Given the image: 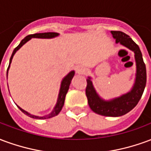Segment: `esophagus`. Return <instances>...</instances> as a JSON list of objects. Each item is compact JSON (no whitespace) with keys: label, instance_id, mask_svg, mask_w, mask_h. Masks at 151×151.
Returning a JSON list of instances; mask_svg holds the SVG:
<instances>
[{"label":"esophagus","instance_id":"esophagus-1","mask_svg":"<svg viewBox=\"0 0 151 151\" xmlns=\"http://www.w3.org/2000/svg\"><path fill=\"white\" fill-rule=\"evenodd\" d=\"M86 71V69L82 65H78L76 67V73L79 74H83Z\"/></svg>","mask_w":151,"mask_h":151}]
</instances>
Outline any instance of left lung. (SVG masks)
<instances>
[{
  "label": "left lung",
  "instance_id": "8db88e82",
  "mask_svg": "<svg viewBox=\"0 0 151 151\" xmlns=\"http://www.w3.org/2000/svg\"><path fill=\"white\" fill-rule=\"evenodd\" d=\"M116 43H120L134 52L136 63L135 80L129 91L116 98L106 100L99 96L93 85L91 77L86 79L87 86L86 95L88 99V104L92 111L104 116L117 117L128 113L136 107L146 87V69L143 61L142 55L139 47L131 38L121 31H111Z\"/></svg>",
  "mask_w": 151,
  "mask_h": 151
}]
</instances>
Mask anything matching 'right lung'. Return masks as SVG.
Returning a JSON list of instances; mask_svg holds the SVG:
<instances>
[{
  "mask_svg": "<svg viewBox=\"0 0 151 151\" xmlns=\"http://www.w3.org/2000/svg\"><path fill=\"white\" fill-rule=\"evenodd\" d=\"M57 36H59V33H56V32H46V33H36V34L34 35H29L27 36L22 40L20 43L18 44V46L17 47H15L14 52L12 53V56L10 57V60H9V65L8 69H7V76H8V71L9 69V67H10V64L12 62V60H13V57L14 56V54L16 53V52L21 48L24 45L25 43H27L29 40H31L32 38H38V39H53V38H56ZM75 74V72L74 70H72L67 74V75L62 79L61 81V83H60V87L59 94H58V98H57V101H56V104L55 105V107L53 108V110L51 112H50L48 115H45V116H35V115H33V114L29 113L28 111H25L24 109L21 108L19 106H18V108L21 110L24 114H26L27 116H28L31 118H33V119H37V120H44V119H49V118H52L53 116H56L58 114L60 113V111H61L63 106H64V104H65V95L67 94V92L69 91V86H70V83H71V81H72L73 76Z\"/></svg>",
  "mask_w": 151,
  "mask_h": 151,
  "instance_id": "right-lung-1",
  "label": "right lung"
}]
</instances>
